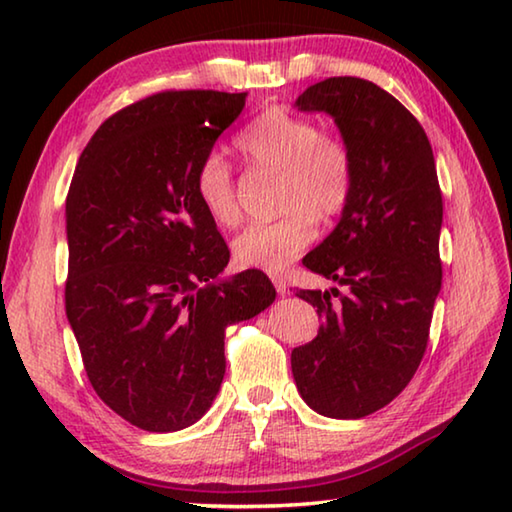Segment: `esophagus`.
<instances>
[{
    "mask_svg": "<svg viewBox=\"0 0 512 512\" xmlns=\"http://www.w3.org/2000/svg\"><path fill=\"white\" fill-rule=\"evenodd\" d=\"M273 284H275L277 296H287V293H289V284H287V280H284L282 275H273Z\"/></svg>",
    "mask_w": 512,
    "mask_h": 512,
    "instance_id": "obj_1",
    "label": "esophagus"
}]
</instances>
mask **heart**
<instances>
[{"mask_svg":"<svg viewBox=\"0 0 512 512\" xmlns=\"http://www.w3.org/2000/svg\"><path fill=\"white\" fill-rule=\"evenodd\" d=\"M235 144L248 167L280 173L277 207L284 214L241 230L232 241V255L246 268L282 271L314 241L318 219H336L348 210L357 176L354 155L341 137L284 108L264 110ZM194 194L219 228L239 223L235 171L219 153L198 162Z\"/></svg>","mask_w":512,"mask_h":512,"instance_id":"obj_1","label":"heart"}]
</instances>
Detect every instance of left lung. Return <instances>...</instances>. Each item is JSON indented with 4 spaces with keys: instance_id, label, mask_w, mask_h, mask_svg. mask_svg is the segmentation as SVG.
Segmentation results:
<instances>
[{
    "instance_id": "1",
    "label": "left lung",
    "mask_w": 512,
    "mask_h": 512,
    "mask_svg": "<svg viewBox=\"0 0 512 512\" xmlns=\"http://www.w3.org/2000/svg\"><path fill=\"white\" fill-rule=\"evenodd\" d=\"M296 106L334 117L357 176L339 225L302 259L348 291L296 293L323 325L291 352V370L316 413L357 420L391 404L427 350L443 280V194L420 121L379 85L334 76L307 88Z\"/></svg>"
}]
</instances>
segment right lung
<instances>
[{"label":"right lung","instance_id":"right-lung-1","mask_svg":"<svg viewBox=\"0 0 512 512\" xmlns=\"http://www.w3.org/2000/svg\"><path fill=\"white\" fill-rule=\"evenodd\" d=\"M246 92L164 90L108 117L65 201V311L94 391L144 431H180L225 375V327L273 305L262 271L230 262L194 194L198 162L239 117Z\"/></svg>","mask_w":512,"mask_h":512}]
</instances>
